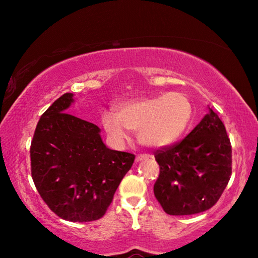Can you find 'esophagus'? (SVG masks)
<instances>
[{
  "instance_id": "1",
  "label": "esophagus",
  "mask_w": 258,
  "mask_h": 258,
  "mask_svg": "<svg viewBox=\"0 0 258 258\" xmlns=\"http://www.w3.org/2000/svg\"><path fill=\"white\" fill-rule=\"evenodd\" d=\"M148 158H149V155H138L137 158H135V160H137L138 163H139V161L146 160V159H148Z\"/></svg>"
}]
</instances>
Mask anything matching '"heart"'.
<instances>
[{
	"label": "heart",
	"instance_id": "heart-1",
	"mask_svg": "<svg viewBox=\"0 0 258 258\" xmlns=\"http://www.w3.org/2000/svg\"><path fill=\"white\" fill-rule=\"evenodd\" d=\"M117 110L118 113L107 110L102 116L108 134L117 142H124L128 139V131H135L140 141L152 148L175 142L194 116L190 98L178 91L128 100Z\"/></svg>",
	"mask_w": 258,
	"mask_h": 258
}]
</instances>
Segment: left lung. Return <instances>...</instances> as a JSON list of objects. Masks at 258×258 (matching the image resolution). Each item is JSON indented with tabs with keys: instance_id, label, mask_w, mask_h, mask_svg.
Wrapping results in <instances>:
<instances>
[{
	"instance_id": "left-lung-1",
	"label": "left lung",
	"mask_w": 258,
	"mask_h": 258,
	"mask_svg": "<svg viewBox=\"0 0 258 258\" xmlns=\"http://www.w3.org/2000/svg\"><path fill=\"white\" fill-rule=\"evenodd\" d=\"M155 158L160 173L154 194L169 215H192L213 207L232 173L230 139L211 108L181 142L158 149Z\"/></svg>"
}]
</instances>
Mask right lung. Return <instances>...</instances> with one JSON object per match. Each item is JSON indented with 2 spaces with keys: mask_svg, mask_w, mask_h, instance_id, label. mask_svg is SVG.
<instances>
[{
  "mask_svg": "<svg viewBox=\"0 0 258 258\" xmlns=\"http://www.w3.org/2000/svg\"><path fill=\"white\" fill-rule=\"evenodd\" d=\"M73 97L61 95L38 120L30 146L32 177L59 217L90 222L107 212L135 156L109 149L97 125L68 113Z\"/></svg>",
  "mask_w": 258,
  "mask_h": 258,
  "instance_id": "1",
  "label": "right lung"
}]
</instances>
